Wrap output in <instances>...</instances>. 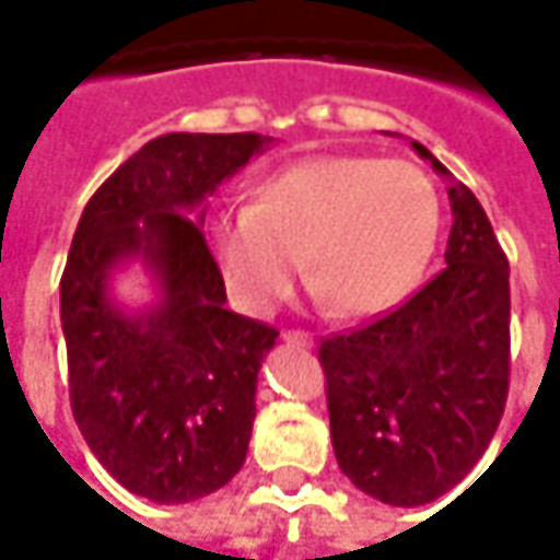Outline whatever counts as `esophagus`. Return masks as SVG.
I'll return each instance as SVG.
<instances>
[{
    "label": "esophagus",
    "instance_id": "34e87169",
    "mask_svg": "<svg viewBox=\"0 0 560 560\" xmlns=\"http://www.w3.org/2000/svg\"><path fill=\"white\" fill-rule=\"evenodd\" d=\"M283 339H287V342H295V346H308V342H312V334H305V330H287Z\"/></svg>",
    "mask_w": 560,
    "mask_h": 560
}]
</instances>
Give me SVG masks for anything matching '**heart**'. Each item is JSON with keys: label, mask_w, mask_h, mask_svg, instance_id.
Returning <instances> with one entry per match:
<instances>
[{"label": "heart", "mask_w": 560, "mask_h": 560, "mask_svg": "<svg viewBox=\"0 0 560 560\" xmlns=\"http://www.w3.org/2000/svg\"><path fill=\"white\" fill-rule=\"evenodd\" d=\"M440 236V196L411 162L320 155L270 174L252 205L208 221V252L230 299L270 314L305 277L342 317L396 308Z\"/></svg>", "instance_id": "heart-1"}]
</instances>
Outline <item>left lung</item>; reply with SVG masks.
<instances>
[{"instance_id": "obj_1", "label": "left lung", "mask_w": 560, "mask_h": 560, "mask_svg": "<svg viewBox=\"0 0 560 560\" xmlns=\"http://www.w3.org/2000/svg\"><path fill=\"white\" fill-rule=\"evenodd\" d=\"M411 145L448 177L420 142ZM448 199L445 268L396 312L317 349L336 462L361 492L396 508L427 505L462 483L505 411L508 258L477 196L452 184Z\"/></svg>"}]
</instances>
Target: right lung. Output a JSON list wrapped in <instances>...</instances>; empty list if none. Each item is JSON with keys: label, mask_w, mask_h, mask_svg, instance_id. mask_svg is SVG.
I'll list each match as a JSON object with an SVG mask.
<instances>
[{"label": "right lung", "mask_w": 560, "mask_h": 560, "mask_svg": "<svg viewBox=\"0 0 560 560\" xmlns=\"http://www.w3.org/2000/svg\"><path fill=\"white\" fill-rule=\"evenodd\" d=\"M261 133H164L86 202L61 273L71 411L124 489L180 505L226 486L246 462L255 383L277 330L224 308L202 202L258 155ZM140 257L160 302L124 313L107 277Z\"/></svg>", "instance_id": "1"}]
</instances>
